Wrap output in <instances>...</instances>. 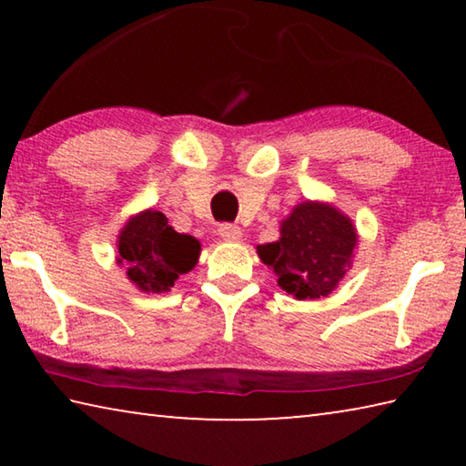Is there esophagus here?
Listing matches in <instances>:
<instances>
[{
    "mask_svg": "<svg viewBox=\"0 0 466 466\" xmlns=\"http://www.w3.org/2000/svg\"><path fill=\"white\" fill-rule=\"evenodd\" d=\"M218 234H219V238L226 240V242H240L242 240V230L238 226H232V224L219 226Z\"/></svg>",
    "mask_w": 466,
    "mask_h": 466,
    "instance_id": "obj_1",
    "label": "esophagus"
}]
</instances>
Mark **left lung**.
I'll list each match as a JSON object with an SVG mask.
<instances>
[{
	"instance_id": "8db88e82",
	"label": "left lung",
	"mask_w": 466,
	"mask_h": 466,
	"mask_svg": "<svg viewBox=\"0 0 466 466\" xmlns=\"http://www.w3.org/2000/svg\"><path fill=\"white\" fill-rule=\"evenodd\" d=\"M358 230L350 216L327 201L306 199L281 219L279 240L258 244L257 255L296 299L325 298L351 269Z\"/></svg>"
}]
</instances>
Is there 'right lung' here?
<instances>
[{"label":"right lung","instance_id":"add662e5","mask_svg":"<svg viewBox=\"0 0 466 466\" xmlns=\"http://www.w3.org/2000/svg\"><path fill=\"white\" fill-rule=\"evenodd\" d=\"M201 244L168 226L157 209L131 216L116 236V265L125 267L127 279L144 294H164L199 261Z\"/></svg>","mask_w":466,"mask_h":466}]
</instances>
